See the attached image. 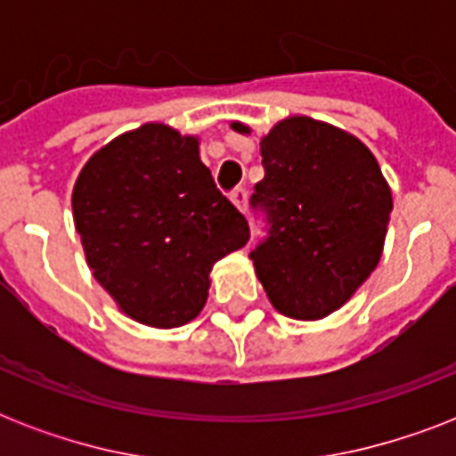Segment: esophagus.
Here are the masks:
<instances>
[{"mask_svg": "<svg viewBox=\"0 0 456 456\" xmlns=\"http://www.w3.org/2000/svg\"><path fill=\"white\" fill-rule=\"evenodd\" d=\"M229 199H232V203H234L241 213H246V199H248V191H246L243 186H236L234 191L229 193Z\"/></svg>", "mask_w": 456, "mask_h": 456, "instance_id": "esophagus-1", "label": "esophagus"}]
</instances>
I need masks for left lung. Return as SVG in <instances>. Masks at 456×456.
<instances>
[{"label": "left lung", "mask_w": 456, "mask_h": 456, "mask_svg": "<svg viewBox=\"0 0 456 456\" xmlns=\"http://www.w3.org/2000/svg\"><path fill=\"white\" fill-rule=\"evenodd\" d=\"M250 134L243 123H232ZM265 177L250 203L270 236L250 260L274 310L314 322L353 298L381 260L393 193L374 153L350 132L307 116L260 139Z\"/></svg>", "instance_id": "obj_1"}]
</instances>
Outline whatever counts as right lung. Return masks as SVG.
<instances>
[{"label":"right lung","mask_w":456,"mask_h":456,"mask_svg":"<svg viewBox=\"0 0 456 456\" xmlns=\"http://www.w3.org/2000/svg\"><path fill=\"white\" fill-rule=\"evenodd\" d=\"M73 220L96 281L120 312L156 329L199 317L213 265L250 234L200 160L199 137L163 123L123 132L89 158Z\"/></svg>","instance_id":"obj_1"}]
</instances>
